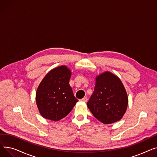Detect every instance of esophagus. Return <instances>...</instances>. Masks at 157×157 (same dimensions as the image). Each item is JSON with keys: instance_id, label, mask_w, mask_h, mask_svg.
Returning <instances> with one entry per match:
<instances>
[{"instance_id": "esophagus-1", "label": "esophagus", "mask_w": 157, "mask_h": 157, "mask_svg": "<svg viewBox=\"0 0 157 157\" xmlns=\"http://www.w3.org/2000/svg\"><path fill=\"white\" fill-rule=\"evenodd\" d=\"M81 101H83V102H87V101H88V99H87V98H86V97H84V98H82Z\"/></svg>"}]
</instances>
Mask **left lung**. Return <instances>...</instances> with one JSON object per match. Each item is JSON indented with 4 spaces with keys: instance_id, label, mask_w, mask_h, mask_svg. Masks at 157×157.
Returning a JSON list of instances; mask_svg holds the SVG:
<instances>
[{
    "instance_id": "1",
    "label": "left lung",
    "mask_w": 157,
    "mask_h": 157,
    "mask_svg": "<svg viewBox=\"0 0 157 157\" xmlns=\"http://www.w3.org/2000/svg\"><path fill=\"white\" fill-rule=\"evenodd\" d=\"M94 91L87 102L94 116L104 124L121 119L128 105V96L120 79L110 72L96 77Z\"/></svg>"
}]
</instances>
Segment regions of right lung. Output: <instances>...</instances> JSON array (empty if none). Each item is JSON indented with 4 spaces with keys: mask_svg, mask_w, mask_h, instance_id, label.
<instances>
[{
    "mask_svg": "<svg viewBox=\"0 0 157 157\" xmlns=\"http://www.w3.org/2000/svg\"><path fill=\"white\" fill-rule=\"evenodd\" d=\"M71 71L62 65L49 71L39 84L36 104L39 113L46 119L59 121L71 111L78 101L69 85Z\"/></svg>",
    "mask_w": 157,
    "mask_h": 157,
    "instance_id": "add662e5",
    "label": "right lung"
}]
</instances>
